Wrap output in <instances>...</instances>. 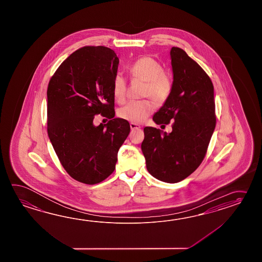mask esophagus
Wrapping results in <instances>:
<instances>
[{
  "instance_id": "obj_1",
  "label": "esophagus",
  "mask_w": 262,
  "mask_h": 262,
  "mask_svg": "<svg viewBox=\"0 0 262 262\" xmlns=\"http://www.w3.org/2000/svg\"><path fill=\"white\" fill-rule=\"evenodd\" d=\"M130 128L134 130V129H139L140 128V125L137 124V123H130Z\"/></svg>"
}]
</instances>
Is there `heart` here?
<instances>
[{"mask_svg": "<svg viewBox=\"0 0 262 262\" xmlns=\"http://www.w3.org/2000/svg\"><path fill=\"white\" fill-rule=\"evenodd\" d=\"M132 78L145 82L141 96L150 97L156 105H162L167 101L172 90L171 79L165 74V69L159 61L151 57H142L134 62L129 68ZM114 98L123 103L126 96V80L122 74H117L112 84ZM154 112V104L148 99L131 101L118 112L119 117L130 123L144 122Z\"/></svg>", "mask_w": 262, "mask_h": 262, "instance_id": "obj_1", "label": "heart"}]
</instances>
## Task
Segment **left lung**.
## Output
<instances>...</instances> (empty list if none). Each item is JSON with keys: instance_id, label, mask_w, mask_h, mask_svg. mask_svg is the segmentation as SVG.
Segmentation results:
<instances>
[{"instance_id": "obj_1", "label": "left lung", "mask_w": 262, "mask_h": 262, "mask_svg": "<svg viewBox=\"0 0 262 262\" xmlns=\"http://www.w3.org/2000/svg\"><path fill=\"white\" fill-rule=\"evenodd\" d=\"M172 90L155 113L156 124L174 121L171 133L147 126L141 150L151 176L169 184L188 177L201 165L215 128L211 78L182 49L170 50Z\"/></svg>"}]
</instances>
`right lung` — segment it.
<instances>
[{
    "mask_svg": "<svg viewBox=\"0 0 262 262\" xmlns=\"http://www.w3.org/2000/svg\"><path fill=\"white\" fill-rule=\"evenodd\" d=\"M119 58L106 47H84L61 62L48 87V134L67 172L95 184L115 169L118 150L128 137L127 121L114 118L112 84ZM112 120L98 127L97 114Z\"/></svg>",
    "mask_w": 262,
    "mask_h": 262,
    "instance_id": "obj_1",
    "label": "right lung"
}]
</instances>
